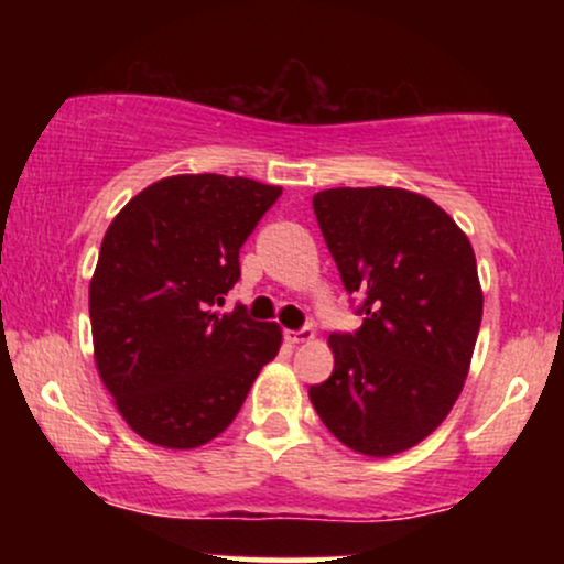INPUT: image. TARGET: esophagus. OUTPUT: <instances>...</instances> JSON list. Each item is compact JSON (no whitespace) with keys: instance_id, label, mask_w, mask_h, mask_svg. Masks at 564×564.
I'll use <instances>...</instances> for the list:
<instances>
[{"instance_id":"1","label":"esophagus","mask_w":564,"mask_h":564,"mask_svg":"<svg viewBox=\"0 0 564 564\" xmlns=\"http://www.w3.org/2000/svg\"><path fill=\"white\" fill-rule=\"evenodd\" d=\"M283 336H286V341L289 345H304V341H310L315 336V332L313 328H300V332H283Z\"/></svg>"}]
</instances>
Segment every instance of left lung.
Here are the masks:
<instances>
[{
	"mask_svg": "<svg viewBox=\"0 0 564 564\" xmlns=\"http://www.w3.org/2000/svg\"><path fill=\"white\" fill-rule=\"evenodd\" d=\"M313 209L366 318L328 336L334 373L310 403L347 448L394 456L432 435L464 390L482 321L475 251L435 200L403 187H332Z\"/></svg>",
	"mask_w": 564,
	"mask_h": 564,
	"instance_id": "obj_1",
	"label": "left lung"
}]
</instances>
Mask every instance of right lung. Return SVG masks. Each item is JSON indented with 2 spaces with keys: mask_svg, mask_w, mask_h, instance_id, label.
Wrapping results in <instances>:
<instances>
[{
  "mask_svg": "<svg viewBox=\"0 0 564 564\" xmlns=\"http://www.w3.org/2000/svg\"><path fill=\"white\" fill-rule=\"evenodd\" d=\"M283 187L225 174H174L140 191L102 238L89 281L95 366L124 422L148 443L187 451L241 411L281 349L278 323L238 304V251Z\"/></svg>",
  "mask_w": 564,
  "mask_h": 564,
  "instance_id": "right-lung-1",
  "label": "right lung"
}]
</instances>
